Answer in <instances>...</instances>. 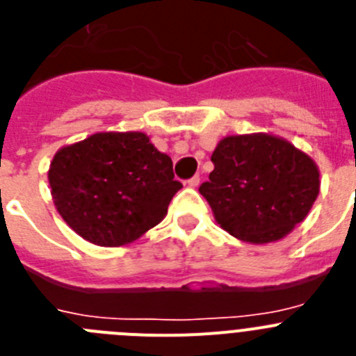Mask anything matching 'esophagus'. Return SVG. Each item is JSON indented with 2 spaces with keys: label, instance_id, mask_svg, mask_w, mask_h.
<instances>
[{
  "label": "esophagus",
  "instance_id": "34e87169",
  "mask_svg": "<svg viewBox=\"0 0 356 356\" xmlns=\"http://www.w3.org/2000/svg\"><path fill=\"white\" fill-rule=\"evenodd\" d=\"M187 185L188 187H197V185H200V176H193V178H191V180H187Z\"/></svg>",
  "mask_w": 356,
  "mask_h": 356
}]
</instances>
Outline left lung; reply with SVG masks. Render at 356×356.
Wrapping results in <instances>:
<instances>
[{
	"instance_id": "left-lung-1",
	"label": "left lung",
	"mask_w": 356,
	"mask_h": 356,
	"mask_svg": "<svg viewBox=\"0 0 356 356\" xmlns=\"http://www.w3.org/2000/svg\"><path fill=\"white\" fill-rule=\"evenodd\" d=\"M212 162L200 193L217 225L244 242L284 238L319 196L317 163L276 135H228L213 149Z\"/></svg>"
}]
</instances>
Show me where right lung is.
I'll return each mask as SVG.
<instances>
[{
	"label": "right lung",
	"instance_id": "right-lung-1",
	"mask_svg": "<svg viewBox=\"0 0 356 356\" xmlns=\"http://www.w3.org/2000/svg\"><path fill=\"white\" fill-rule=\"evenodd\" d=\"M48 180L69 228L105 248L143 237L165 217L181 188L172 160L143 131H99L60 147Z\"/></svg>",
	"mask_w": 356,
	"mask_h": 356
}]
</instances>
